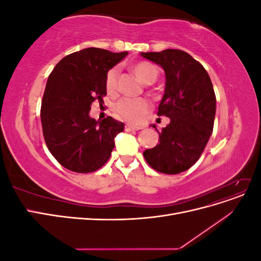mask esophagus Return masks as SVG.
Masks as SVG:
<instances>
[{"label":"esophagus","instance_id":"1","mask_svg":"<svg viewBox=\"0 0 261 261\" xmlns=\"http://www.w3.org/2000/svg\"><path fill=\"white\" fill-rule=\"evenodd\" d=\"M141 129L140 126H134L132 124H126L125 125V130L126 132H130V130H139Z\"/></svg>","mask_w":261,"mask_h":261}]
</instances>
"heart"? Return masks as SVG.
<instances>
[{"mask_svg":"<svg viewBox=\"0 0 261 261\" xmlns=\"http://www.w3.org/2000/svg\"><path fill=\"white\" fill-rule=\"evenodd\" d=\"M133 72L146 85H151L159 76V70L152 63L148 61H139L132 65ZM118 68L113 67L108 70L106 75V89L110 96H115L118 86ZM150 109V103L146 99H128L125 98L117 102L115 107L116 113L125 121L130 123H140Z\"/></svg>","mask_w":261,"mask_h":261,"instance_id":"heart-1","label":"heart"}]
</instances>
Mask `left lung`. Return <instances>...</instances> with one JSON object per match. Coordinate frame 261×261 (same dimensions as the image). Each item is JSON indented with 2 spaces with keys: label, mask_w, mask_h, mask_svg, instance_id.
<instances>
[{
  "label": "left lung",
  "mask_w": 261,
  "mask_h": 261,
  "mask_svg": "<svg viewBox=\"0 0 261 261\" xmlns=\"http://www.w3.org/2000/svg\"><path fill=\"white\" fill-rule=\"evenodd\" d=\"M162 66L165 91L158 115L170 117L159 145L144 151L147 163L164 174H178L198 161L213 130L216 94L207 70L188 53L167 49L141 53ZM152 127H155L153 125Z\"/></svg>",
  "instance_id": "left-lung-1"
}]
</instances>
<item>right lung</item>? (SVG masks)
Returning a JSON list of instances; mask_svg holds the SVG:
<instances>
[{
    "label": "right lung",
    "mask_w": 261,
    "mask_h": 261,
    "mask_svg": "<svg viewBox=\"0 0 261 261\" xmlns=\"http://www.w3.org/2000/svg\"><path fill=\"white\" fill-rule=\"evenodd\" d=\"M126 55L87 48L66 55L51 72L41 102L42 132L49 151L67 170L94 172L111 156L124 124L111 116L96 121L89 111L107 96L108 70Z\"/></svg>",
    "instance_id": "obj_1"
}]
</instances>
